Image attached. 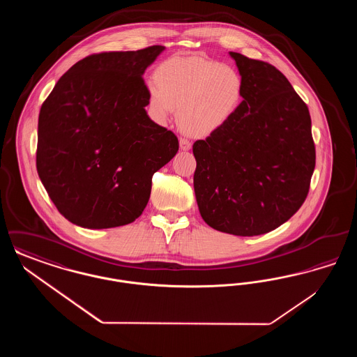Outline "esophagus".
<instances>
[{
    "label": "esophagus",
    "mask_w": 357,
    "mask_h": 357,
    "mask_svg": "<svg viewBox=\"0 0 357 357\" xmlns=\"http://www.w3.org/2000/svg\"><path fill=\"white\" fill-rule=\"evenodd\" d=\"M179 146H181V150H183V151H188V150H191V142L190 140H187V139H179Z\"/></svg>",
    "instance_id": "1"
}]
</instances>
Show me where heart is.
Masks as SVG:
<instances>
[{"instance_id": "obj_1", "label": "heart", "mask_w": 357, "mask_h": 357, "mask_svg": "<svg viewBox=\"0 0 357 357\" xmlns=\"http://www.w3.org/2000/svg\"><path fill=\"white\" fill-rule=\"evenodd\" d=\"M242 77L227 64L201 56H174L155 70L146 85L153 119L165 123L178 109L181 127L192 135H210L237 111Z\"/></svg>"}]
</instances>
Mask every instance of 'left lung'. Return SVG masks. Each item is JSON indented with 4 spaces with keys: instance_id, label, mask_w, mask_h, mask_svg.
Masks as SVG:
<instances>
[{
    "instance_id": "obj_1",
    "label": "left lung",
    "mask_w": 357,
    "mask_h": 357,
    "mask_svg": "<svg viewBox=\"0 0 357 357\" xmlns=\"http://www.w3.org/2000/svg\"><path fill=\"white\" fill-rule=\"evenodd\" d=\"M229 54L242 77V102L222 128L194 143V191L208 226L253 237L304 204L316 151L309 109L288 79L268 63Z\"/></svg>"
}]
</instances>
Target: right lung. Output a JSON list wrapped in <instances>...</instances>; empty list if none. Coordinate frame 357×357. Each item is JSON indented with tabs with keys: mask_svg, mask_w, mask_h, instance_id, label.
<instances>
[{
	"mask_svg": "<svg viewBox=\"0 0 357 357\" xmlns=\"http://www.w3.org/2000/svg\"><path fill=\"white\" fill-rule=\"evenodd\" d=\"M165 50L88 56L41 105L37 172L69 222L109 229L135 221L149 204L153 174L178 153L176 136L147 115L142 79Z\"/></svg>",
	"mask_w": 357,
	"mask_h": 357,
	"instance_id": "obj_1",
	"label": "right lung"
}]
</instances>
